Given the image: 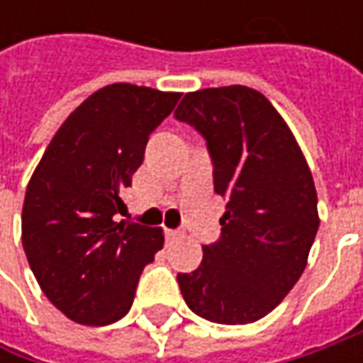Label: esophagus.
Returning a JSON list of instances; mask_svg holds the SVG:
<instances>
[{
    "mask_svg": "<svg viewBox=\"0 0 363 363\" xmlns=\"http://www.w3.org/2000/svg\"><path fill=\"white\" fill-rule=\"evenodd\" d=\"M165 238H167V242H174V240L179 238V234L175 230H165Z\"/></svg>",
    "mask_w": 363,
    "mask_h": 363,
    "instance_id": "esophagus-1",
    "label": "esophagus"
}]
</instances>
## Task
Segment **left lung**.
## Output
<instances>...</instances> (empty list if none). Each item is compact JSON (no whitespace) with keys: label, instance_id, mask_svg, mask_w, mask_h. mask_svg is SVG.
<instances>
[{"label":"left lung","instance_id":"1","mask_svg":"<svg viewBox=\"0 0 363 363\" xmlns=\"http://www.w3.org/2000/svg\"><path fill=\"white\" fill-rule=\"evenodd\" d=\"M175 119L202 133L224 196L222 236L177 283L208 321L244 325L271 313L307 267L319 228L313 175L271 101L232 84L188 92Z\"/></svg>","mask_w":363,"mask_h":363}]
</instances>
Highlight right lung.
Segmentation results:
<instances>
[{
    "label": "right lung",
    "instance_id": "obj_1",
    "mask_svg": "<svg viewBox=\"0 0 363 363\" xmlns=\"http://www.w3.org/2000/svg\"><path fill=\"white\" fill-rule=\"evenodd\" d=\"M179 96L129 82L99 89L60 125L30 177L21 244L44 295L77 323L127 315L141 271L163 248L161 228L115 214L149 135Z\"/></svg>",
    "mask_w": 363,
    "mask_h": 363
}]
</instances>
